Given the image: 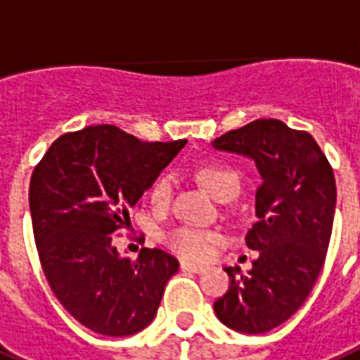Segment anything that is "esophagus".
<instances>
[{"instance_id": "1", "label": "esophagus", "mask_w": 360, "mask_h": 360, "mask_svg": "<svg viewBox=\"0 0 360 360\" xmlns=\"http://www.w3.org/2000/svg\"><path fill=\"white\" fill-rule=\"evenodd\" d=\"M180 269L184 270V272H193V274H200V272H205V266L202 264H195V263H188V261H182V264H180Z\"/></svg>"}]
</instances>
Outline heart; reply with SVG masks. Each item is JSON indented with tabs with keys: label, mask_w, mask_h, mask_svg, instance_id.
Returning a JSON list of instances; mask_svg holds the SVG:
<instances>
[{
	"label": "heart",
	"mask_w": 360,
	"mask_h": 360,
	"mask_svg": "<svg viewBox=\"0 0 360 360\" xmlns=\"http://www.w3.org/2000/svg\"><path fill=\"white\" fill-rule=\"evenodd\" d=\"M195 176L199 180L212 197H216L221 202L233 200L240 191V176L238 172L233 171L231 167L221 165V163H208L197 169ZM174 189V178L169 172H163L155 178L152 188H150V200L155 206L169 205ZM163 242L169 250L189 261H202L212 253L214 246L219 242L218 233L205 229H193L188 225H180L174 229L167 231L163 235Z\"/></svg>",
	"instance_id": "1"
}]
</instances>
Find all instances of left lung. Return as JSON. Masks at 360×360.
Segmentation results:
<instances>
[{"label": "left lung", "instance_id": "8db88e82", "mask_svg": "<svg viewBox=\"0 0 360 360\" xmlns=\"http://www.w3.org/2000/svg\"><path fill=\"white\" fill-rule=\"evenodd\" d=\"M212 146L253 160L261 176L257 224L246 235L259 255L248 274L225 269L229 291L214 311L233 330L269 333L304 304L323 269L336 208L333 167L310 133L274 118L229 131Z\"/></svg>", "mask_w": 360, "mask_h": 360}]
</instances>
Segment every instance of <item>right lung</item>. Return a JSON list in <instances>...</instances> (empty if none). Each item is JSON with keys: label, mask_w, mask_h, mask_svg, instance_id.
Returning <instances> with one entry per match:
<instances>
[{"label": "right lung", "mask_w": 360, "mask_h": 360, "mask_svg": "<svg viewBox=\"0 0 360 360\" xmlns=\"http://www.w3.org/2000/svg\"><path fill=\"white\" fill-rule=\"evenodd\" d=\"M186 142H144L116 125H90L56 139L33 171L41 266L56 299L94 333L131 336L158 314L178 261L158 248L131 261L112 236Z\"/></svg>", "instance_id": "right-lung-1"}]
</instances>
